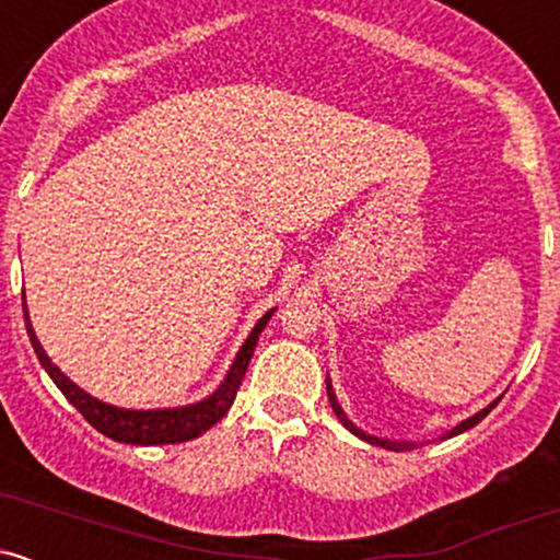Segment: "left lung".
I'll list each match as a JSON object with an SVG mask.
<instances>
[{
    "mask_svg": "<svg viewBox=\"0 0 560 560\" xmlns=\"http://www.w3.org/2000/svg\"><path fill=\"white\" fill-rule=\"evenodd\" d=\"M326 392H329V402H331L334 413H337V416H339V421H342V423H345V427H347V429H350V432H352V434H358V436H361V440H365V442H371V445H378V447H387V450H408V447H413V445H408V442H389V440H376V436L365 434V432H361V429H358V427H352V423L345 419L342 408H339V405H337V400H334V392H331V384H329V387H326ZM494 405H498V400H494L492 405H487V408H485V410H479V413H477V416H471V419H466L464 423H458V427H455V429H453V432H450L447 436H455V434L466 432V429L477 427V423H479L481 419H485V416H487V413H490V410L494 408Z\"/></svg>",
    "mask_w": 560,
    "mask_h": 560,
    "instance_id": "obj_1",
    "label": "left lung"
}]
</instances>
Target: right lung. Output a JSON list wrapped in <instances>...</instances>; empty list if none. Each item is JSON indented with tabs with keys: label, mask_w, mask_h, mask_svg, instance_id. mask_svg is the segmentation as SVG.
I'll use <instances>...</instances> for the list:
<instances>
[{
	"label": "right lung",
	"mask_w": 560,
	"mask_h": 560,
	"mask_svg": "<svg viewBox=\"0 0 560 560\" xmlns=\"http://www.w3.org/2000/svg\"><path fill=\"white\" fill-rule=\"evenodd\" d=\"M271 313H266V316L255 324L253 334H249L247 342L242 345L240 355H236L234 365H231L226 382H223L221 387L208 397V400L197 405H186V408H173V410L171 408L168 410H124V408H113V405L94 400L92 395H86V392L75 387V384L70 382V378L62 374L52 361H49L44 347L38 345L34 329H31L28 311H25L23 305L25 329H28L31 345H34L36 358L42 361L44 369H47V374L52 376V382L60 387L62 395L68 397L70 405L79 410L83 419L92 423L96 432L110 436L115 442H126V445H173V442L195 440V436L208 432L213 423L221 421L223 416L229 413L231 402H234L236 389L242 387V378L247 374L249 358H253L255 345H258L260 331L266 329Z\"/></svg>",
	"instance_id": "right-lung-1"
}]
</instances>
